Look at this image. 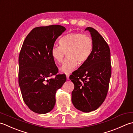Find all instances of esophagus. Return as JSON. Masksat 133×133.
Wrapping results in <instances>:
<instances>
[{"instance_id": "obj_1", "label": "esophagus", "mask_w": 133, "mask_h": 133, "mask_svg": "<svg viewBox=\"0 0 133 133\" xmlns=\"http://www.w3.org/2000/svg\"><path fill=\"white\" fill-rule=\"evenodd\" d=\"M66 79L67 80H69V74H67L66 75Z\"/></svg>"}]
</instances>
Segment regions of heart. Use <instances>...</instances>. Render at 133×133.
<instances>
[{
	"mask_svg": "<svg viewBox=\"0 0 133 133\" xmlns=\"http://www.w3.org/2000/svg\"><path fill=\"white\" fill-rule=\"evenodd\" d=\"M61 45H54L51 49V56L57 64H60L65 53L67 57L59 71L64 74H69L76 68L78 63L83 64L88 60L93 48V42L87 35L79 32H71L60 39Z\"/></svg>",
	"mask_w": 133,
	"mask_h": 133,
	"instance_id": "1",
	"label": "heart"
}]
</instances>
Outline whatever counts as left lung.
Here are the masks:
<instances>
[{
  "instance_id": "left-lung-1",
  "label": "left lung",
  "mask_w": 133,
  "mask_h": 133,
  "mask_svg": "<svg viewBox=\"0 0 133 133\" xmlns=\"http://www.w3.org/2000/svg\"><path fill=\"white\" fill-rule=\"evenodd\" d=\"M93 42L92 51L85 63L70 76L74 84L72 102L76 109L89 112L97 109L106 97L111 75L110 50L98 31L88 27Z\"/></svg>"
}]
</instances>
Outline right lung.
<instances>
[{
  "label": "right lung",
  "instance_id": "1",
  "mask_svg": "<svg viewBox=\"0 0 133 133\" xmlns=\"http://www.w3.org/2000/svg\"><path fill=\"white\" fill-rule=\"evenodd\" d=\"M66 30L60 25L37 27L24 41L19 56V85L25 104L32 111L46 114L53 109L56 94L66 82L51 56L57 38Z\"/></svg>",
  "mask_w": 133,
  "mask_h": 133
}]
</instances>
